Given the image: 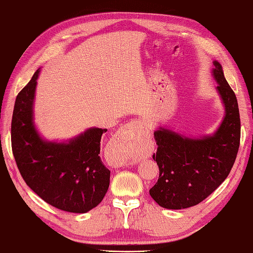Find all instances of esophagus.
<instances>
[{
  "label": "esophagus",
  "instance_id": "obj_1",
  "mask_svg": "<svg viewBox=\"0 0 253 253\" xmlns=\"http://www.w3.org/2000/svg\"><path fill=\"white\" fill-rule=\"evenodd\" d=\"M143 128V122L138 119H132L121 128L120 141L128 151H134L142 146Z\"/></svg>",
  "mask_w": 253,
  "mask_h": 253
}]
</instances>
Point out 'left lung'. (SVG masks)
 <instances>
[{
	"label": "left lung",
	"mask_w": 253,
	"mask_h": 253,
	"mask_svg": "<svg viewBox=\"0 0 253 253\" xmlns=\"http://www.w3.org/2000/svg\"><path fill=\"white\" fill-rule=\"evenodd\" d=\"M213 75L225 106V117L213 135L189 138L167 128L154 132L157 152L153 158L159 177L149 190L162 208L181 210L202 202L228 177L240 144V116L234 90L217 61Z\"/></svg>",
	"instance_id": "obj_1"
}]
</instances>
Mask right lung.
I'll use <instances>...</instances> for the list:
<instances>
[{
	"label": "right lung",
	"mask_w": 253,
	"mask_h": 253,
	"mask_svg": "<svg viewBox=\"0 0 253 253\" xmlns=\"http://www.w3.org/2000/svg\"><path fill=\"white\" fill-rule=\"evenodd\" d=\"M39 70L18 92L11 137L15 162L26 184L44 202L70 213H86L107 193L110 170L100 159L107 128L91 127L68 143L44 141L34 125L33 104Z\"/></svg>",
	"instance_id": "obj_1"
}]
</instances>
